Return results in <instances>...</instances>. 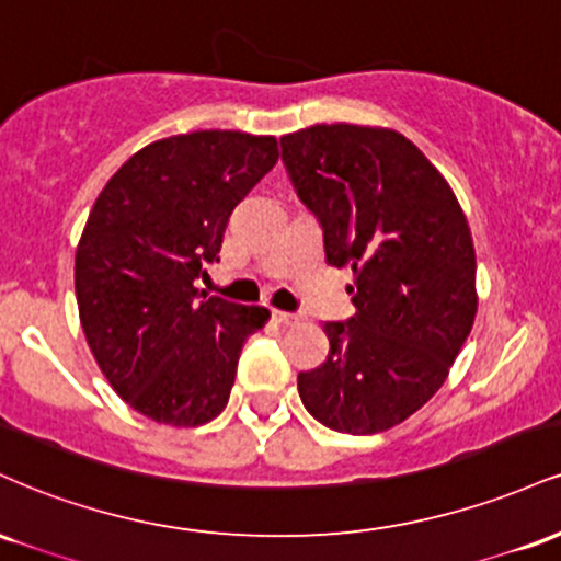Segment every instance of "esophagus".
Returning <instances> with one entry per match:
<instances>
[{
	"label": "esophagus",
	"instance_id": "34e87169",
	"mask_svg": "<svg viewBox=\"0 0 561 561\" xmlns=\"http://www.w3.org/2000/svg\"><path fill=\"white\" fill-rule=\"evenodd\" d=\"M274 321H276V324H282V327H293V324H298V321H300V317H298V313H287V311H274Z\"/></svg>",
	"mask_w": 561,
	"mask_h": 561
}]
</instances>
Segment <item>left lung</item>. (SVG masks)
Instances as JSON below:
<instances>
[{
  "instance_id": "obj_1",
  "label": "left lung",
  "mask_w": 561,
  "mask_h": 561,
  "mask_svg": "<svg viewBox=\"0 0 561 561\" xmlns=\"http://www.w3.org/2000/svg\"><path fill=\"white\" fill-rule=\"evenodd\" d=\"M282 163L324 231L330 266L353 268L356 317L327 321L330 356L300 371V401L337 433L371 435L422 409L478 313L474 248L446 179L390 128L311 126Z\"/></svg>"
}]
</instances>
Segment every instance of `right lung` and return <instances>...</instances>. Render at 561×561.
Instances as JSON below:
<instances>
[{"label": "right lung", "instance_id": "obj_1", "mask_svg": "<svg viewBox=\"0 0 561 561\" xmlns=\"http://www.w3.org/2000/svg\"><path fill=\"white\" fill-rule=\"evenodd\" d=\"M276 160L274 137L179 134L128 158L96 197L76 250L81 327L102 375L147 420L197 427L229 401L268 311L205 298L195 279Z\"/></svg>", "mask_w": 561, "mask_h": 561}]
</instances>
